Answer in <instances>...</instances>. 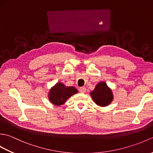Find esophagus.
<instances>
[{"instance_id":"obj_1","label":"esophagus","mask_w":153,"mask_h":153,"mask_svg":"<svg viewBox=\"0 0 153 153\" xmlns=\"http://www.w3.org/2000/svg\"><path fill=\"white\" fill-rule=\"evenodd\" d=\"M79 91H80V93H85L86 92V88H85V87H80Z\"/></svg>"}]
</instances>
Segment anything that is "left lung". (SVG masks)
<instances>
[{"label":"left lung","instance_id":"obj_1","mask_svg":"<svg viewBox=\"0 0 153 153\" xmlns=\"http://www.w3.org/2000/svg\"><path fill=\"white\" fill-rule=\"evenodd\" d=\"M90 94L94 102L100 106H106L110 105L113 100L112 90L103 82L97 84L95 89Z\"/></svg>","mask_w":153,"mask_h":153}]
</instances>
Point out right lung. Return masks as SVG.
<instances>
[{"instance_id": "add662e5", "label": "right lung", "mask_w": 153, "mask_h": 153, "mask_svg": "<svg viewBox=\"0 0 153 153\" xmlns=\"http://www.w3.org/2000/svg\"><path fill=\"white\" fill-rule=\"evenodd\" d=\"M78 91L74 87H66L64 84L58 82L51 89L48 93L50 101L56 106L63 105L71 96L77 93Z\"/></svg>"}]
</instances>
